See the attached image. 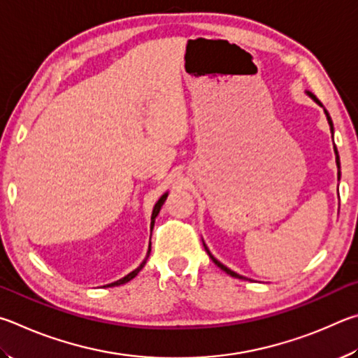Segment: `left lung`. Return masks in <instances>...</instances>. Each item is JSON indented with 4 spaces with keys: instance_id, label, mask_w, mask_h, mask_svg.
I'll use <instances>...</instances> for the list:
<instances>
[{
    "instance_id": "8db88e82",
    "label": "left lung",
    "mask_w": 358,
    "mask_h": 358,
    "mask_svg": "<svg viewBox=\"0 0 358 358\" xmlns=\"http://www.w3.org/2000/svg\"><path fill=\"white\" fill-rule=\"evenodd\" d=\"M310 96H311V94H310ZM311 97H313V99H315V100H316V102H317L319 105H321V106H322V103H321V102H319V100H317V99H316L315 96H311ZM325 115H327V121H329V124H330V131H331V134H334V122H331V117L329 116V113H327V110H325ZM335 154H336V166H338V168H340V157H338V150H336V148H335ZM338 178H340V171H338ZM204 248H206V252H208V255L210 256V259H212V261H214V262H215V264H217L218 267H220L223 272H227L228 275H231V277H234V278H241V280H245V277H242V275H239V273H236V272H233V271H231V268H228L227 266H223L220 261H217V259L214 258V256H212V255H210V252H209V250H208V247H206V245H204Z\"/></svg>"
}]
</instances>
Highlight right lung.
Returning <instances> with one entry per match:
<instances>
[{"label": "right lung", "mask_w": 358, "mask_h": 358, "mask_svg": "<svg viewBox=\"0 0 358 358\" xmlns=\"http://www.w3.org/2000/svg\"><path fill=\"white\" fill-rule=\"evenodd\" d=\"M166 196H168V193H165V195H162V198L159 199V201H157V204L154 206V210H152V217H150V223L154 224V222H155V217L159 215V212H160V208L163 206V203H165V199H166ZM149 253H150V245H149V252H148V256H146V259H144L141 264H140V267H136L134 272H130L127 277H124V278H121V280H117V281H115V283H111V285H106V286H119V285H124V283H127V281H130L131 278H135L136 275H138V272L141 271V268L144 267V264H146V261H148V258H149Z\"/></svg>", "instance_id": "1"}]
</instances>
